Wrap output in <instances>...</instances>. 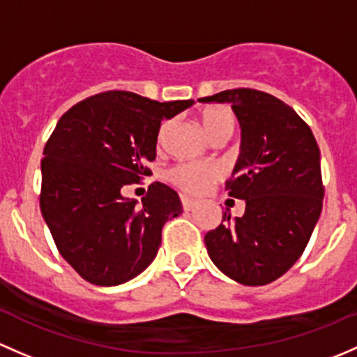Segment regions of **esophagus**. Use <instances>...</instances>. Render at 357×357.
<instances>
[{
  "label": "esophagus",
  "instance_id": "obj_1",
  "mask_svg": "<svg viewBox=\"0 0 357 357\" xmlns=\"http://www.w3.org/2000/svg\"><path fill=\"white\" fill-rule=\"evenodd\" d=\"M181 204H183V208H185V210H191L195 207V205H197V202L191 200V198H188V197H181Z\"/></svg>",
  "mask_w": 357,
  "mask_h": 357
}]
</instances>
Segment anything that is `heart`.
<instances>
[{"mask_svg":"<svg viewBox=\"0 0 357 357\" xmlns=\"http://www.w3.org/2000/svg\"><path fill=\"white\" fill-rule=\"evenodd\" d=\"M200 121L212 138L231 135L234 130V112L227 106H208L200 112ZM171 119H164L157 130V142L164 144ZM222 178V169L213 162H179L167 171V179L181 191L190 195H200L210 188V185Z\"/></svg>","mask_w":357,"mask_h":357,"instance_id":"heart-1","label":"heart"}]
</instances>
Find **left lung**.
<instances>
[{
    "label": "left lung",
    "instance_id": "1",
    "mask_svg": "<svg viewBox=\"0 0 357 357\" xmlns=\"http://www.w3.org/2000/svg\"><path fill=\"white\" fill-rule=\"evenodd\" d=\"M198 100L231 104L243 131L226 191L246 208L236 219L226 210L205 234L208 255L231 279L265 286L298 261L320 217V149L305 119L267 92L232 89Z\"/></svg>",
    "mask_w": 357,
    "mask_h": 357
}]
</instances>
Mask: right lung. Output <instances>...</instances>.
I'll return each instance as SVG.
<instances>
[{
	"mask_svg": "<svg viewBox=\"0 0 357 357\" xmlns=\"http://www.w3.org/2000/svg\"><path fill=\"white\" fill-rule=\"evenodd\" d=\"M191 104L107 90L59 118L40 162V212L61 257L87 282L118 286L144 272L164 224L183 212L164 183L149 186L140 207L121 190L150 174L160 121Z\"/></svg>",
	"mask_w": 357,
	"mask_h": 357,
	"instance_id": "right-lung-1",
	"label": "right lung"
}]
</instances>
